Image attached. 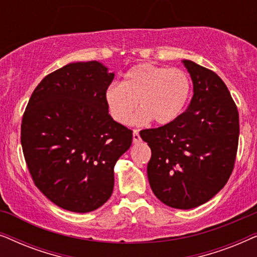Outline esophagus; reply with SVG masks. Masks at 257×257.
<instances>
[{
	"label": "esophagus",
	"mask_w": 257,
	"mask_h": 257,
	"mask_svg": "<svg viewBox=\"0 0 257 257\" xmlns=\"http://www.w3.org/2000/svg\"><path fill=\"white\" fill-rule=\"evenodd\" d=\"M139 143H142V138H140L138 130H135V131H133V144H139Z\"/></svg>",
	"instance_id": "obj_1"
}]
</instances>
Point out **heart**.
I'll return each instance as SVG.
<instances>
[{"label": "heart", "instance_id": "obj_1", "mask_svg": "<svg viewBox=\"0 0 257 257\" xmlns=\"http://www.w3.org/2000/svg\"><path fill=\"white\" fill-rule=\"evenodd\" d=\"M191 93V80L181 69H170L144 63L125 73L120 84L114 83L105 92L108 112L121 125L132 122L137 108V124L153 120L166 125L181 114Z\"/></svg>", "mask_w": 257, "mask_h": 257}]
</instances>
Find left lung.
Returning <instances> with one entry per match:
<instances>
[{"instance_id": "8db88e82", "label": "left lung", "mask_w": 257, "mask_h": 257, "mask_svg": "<svg viewBox=\"0 0 257 257\" xmlns=\"http://www.w3.org/2000/svg\"><path fill=\"white\" fill-rule=\"evenodd\" d=\"M193 82V98L174 121L140 131L150 146L147 177L165 205L191 209L227 184L236 158L238 112L229 90L212 70L182 61Z\"/></svg>"}]
</instances>
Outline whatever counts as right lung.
<instances>
[{"label": "right lung", "mask_w": 257, "mask_h": 257, "mask_svg": "<svg viewBox=\"0 0 257 257\" xmlns=\"http://www.w3.org/2000/svg\"><path fill=\"white\" fill-rule=\"evenodd\" d=\"M113 78L99 62L70 63L42 79L24 111L21 144L34 184L70 212L110 199L114 165L132 144L131 130L108 114Z\"/></svg>", "instance_id": "obj_1"}]
</instances>
